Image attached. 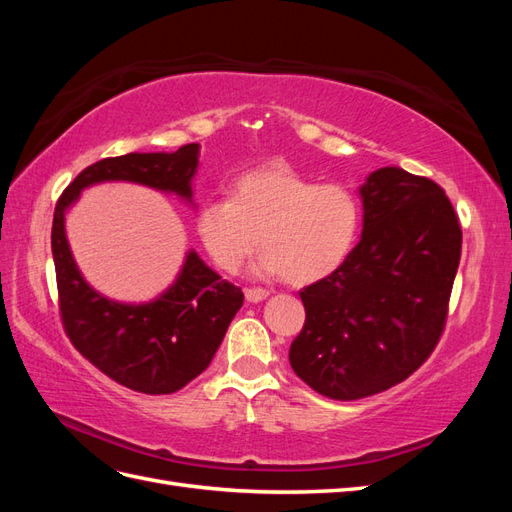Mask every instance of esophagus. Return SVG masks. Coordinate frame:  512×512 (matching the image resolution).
<instances>
[{
    "label": "esophagus",
    "instance_id": "34e87169",
    "mask_svg": "<svg viewBox=\"0 0 512 512\" xmlns=\"http://www.w3.org/2000/svg\"><path fill=\"white\" fill-rule=\"evenodd\" d=\"M267 297H269V290H265V288H247L245 290V299L250 303H260V301H265Z\"/></svg>",
    "mask_w": 512,
    "mask_h": 512
}]
</instances>
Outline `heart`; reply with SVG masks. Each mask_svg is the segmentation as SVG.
Segmentation results:
<instances>
[{
    "label": "heart",
    "mask_w": 512,
    "mask_h": 512,
    "mask_svg": "<svg viewBox=\"0 0 512 512\" xmlns=\"http://www.w3.org/2000/svg\"><path fill=\"white\" fill-rule=\"evenodd\" d=\"M361 209L350 190L314 183L286 166L241 175L230 198L198 207L194 228L215 267L237 273L260 247V277H282L294 286L314 284L344 265L359 237Z\"/></svg>",
    "instance_id": "b5f03b06"
}]
</instances>
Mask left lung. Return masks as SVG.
I'll return each mask as SVG.
<instances>
[{"instance_id":"8db88e82","label":"left lung","mask_w":512,"mask_h":512,"mask_svg":"<svg viewBox=\"0 0 512 512\" xmlns=\"http://www.w3.org/2000/svg\"><path fill=\"white\" fill-rule=\"evenodd\" d=\"M363 235L344 265L301 290L305 324L290 365L331 399L404 382L442 335L461 258V228L438 183L399 166L359 188Z\"/></svg>"}]
</instances>
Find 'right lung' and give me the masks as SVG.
Segmentation results:
<instances>
[{
	"instance_id": "add662e5",
	"label": "right lung",
	"mask_w": 512,
	"mask_h": 512,
	"mask_svg": "<svg viewBox=\"0 0 512 512\" xmlns=\"http://www.w3.org/2000/svg\"><path fill=\"white\" fill-rule=\"evenodd\" d=\"M198 156L200 145L190 143L173 153H128L100 160L68 185L55 207L51 250L64 329L87 361L138 393H175L203 374L243 305V292L190 250L175 282L156 299H108L89 286L76 265L66 237V213L83 190L106 181L145 185L194 207Z\"/></svg>"
}]
</instances>
